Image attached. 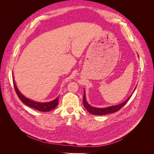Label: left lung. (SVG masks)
<instances>
[{"instance_id": "left-lung-1", "label": "left lung", "mask_w": 154, "mask_h": 154, "mask_svg": "<svg viewBox=\"0 0 154 154\" xmlns=\"http://www.w3.org/2000/svg\"><path fill=\"white\" fill-rule=\"evenodd\" d=\"M136 87L135 88V89L134 90L131 95H130L124 102H123V103H120L119 105H117L107 106V107H105V108H97V107L91 106L87 103V101L86 100V96H85V91L84 90V94H83V105H84L85 108L87 110L88 112H90L91 114H93V115L102 116V115H106V114H109L114 113V112H117L119 110H120L126 103H127L128 101L130 100V97H131L134 92L135 91V90H136Z\"/></svg>"}]
</instances>
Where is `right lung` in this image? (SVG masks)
Wrapping results in <instances>:
<instances>
[{"instance_id":"right-lung-1","label":"right lung","mask_w":154,"mask_h":154,"mask_svg":"<svg viewBox=\"0 0 154 154\" xmlns=\"http://www.w3.org/2000/svg\"><path fill=\"white\" fill-rule=\"evenodd\" d=\"M13 82L14 87H15V89L18 97H19V99L21 100L22 103H24L27 106H29L32 109H34L41 112H49L55 109L56 107L57 106L58 104L59 96L57 97L55 100L49 102H45V103H42V102L35 101L33 100L27 98V97H26L24 95L22 94V93L20 92V91L18 89L14 79H13Z\"/></svg>"}]
</instances>
